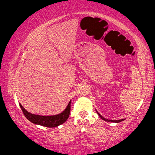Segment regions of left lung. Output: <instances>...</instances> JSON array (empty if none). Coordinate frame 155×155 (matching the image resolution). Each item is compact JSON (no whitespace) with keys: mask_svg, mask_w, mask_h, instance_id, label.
I'll use <instances>...</instances> for the list:
<instances>
[{"mask_svg":"<svg viewBox=\"0 0 155 155\" xmlns=\"http://www.w3.org/2000/svg\"><path fill=\"white\" fill-rule=\"evenodd\" d=\"M97 113L98 114V115L99 116V117H100L101 119L102 120H106V121H108V122H114V123H119V122H121V121H123V120H124V119H120V120H109V119H107V118H104L103 116H101L100 114H99L98 112L97 111Z\"/></svg>","mask_w":155,"mask_h":155,"instance_id":"8db88e82","label":"left lung"}]
</instances>
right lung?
I'll list each match as a JSON object with an SVG mask.
<instances>
[{"label":"right lung","mask_w":155,"mask_h":155,"mask_svg":"<svg viewBox=\"0 0 155 155\" xmlns=\"http://www.w3.org/2000/svg\"><path fill=\"white\" fill-rule=\"evenodd\" d=\"M71 101H70L68 105L67 106L66 109L62 113L55 116H39L35 115V114H31L26 111L25 108H23L20 104V107L25 116L29 121H31L35 124L48 127V128H55V127H57L63 124L68 118L70 112H71Z\"/></svg>","instance_id":"1"}]
</instances>
